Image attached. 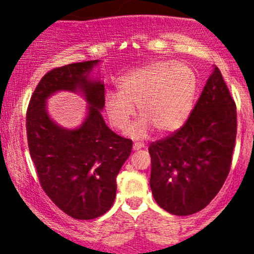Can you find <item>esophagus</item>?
<instances>
[{
	"label": "esophagus",
	"mask_w": 254,
	"mask_h": 254,
	"mask_svg": "<svg viewBox=\"0 0 254 254\" xmlns=\"http://www.w3.org/2000/svg\"><path fill=\"white\" fill-rule=\"evenodd\" d=\"M143 143L142 142H135L134 145H132V148H134L135 151H137V150H140V148H142L143 147Z\"/></svg>",
	"instance_id": "1"
}]
</instances>
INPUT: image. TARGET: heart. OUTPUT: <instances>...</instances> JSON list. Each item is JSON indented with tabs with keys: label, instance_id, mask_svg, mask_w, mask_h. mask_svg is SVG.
I'll use <instances>...</instances> for the list:
<instances>
[{
	"label": "heart",
	"instance_id": "heart-1",
	"mask_svg": "<svg viewBox=\"0 0 254 254\" xmlns=\"http://www.w3.org/2000/svg\"><path fill=\"white\" fill-rule=\"evenodd\" d=\"M198 78L189 67L173 61H157L125 73L118 92L106 94L104 107L111 124L125 130L136 114L142 115L129 129L134 139H143L153 127L161 134L181 129L190 115Z\"/></svg>",
	"mask_w": 254,
	"mask_h": 254
}]
</instances>
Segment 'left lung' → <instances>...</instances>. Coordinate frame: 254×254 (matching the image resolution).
Returning a JSON list of instances; mask_svg holds the SVG:
<instances>
[{
    "mask_svg": "<svg viewBox=\"0 0 254 254\" xmlns=\"http://www.w3.org/2000/svg\"><path fill=\"white\" fill-rule=\"evenodd\" d=\"M236 132V104L215 66L186 124L148 147L156 203L178 216L204 209L226 181Z\"/></svg>",
    "mask_w": 254,
    "mask_h": 254,
    "instance_id": "obj_1",
    "label": "left lung"
}]
</instances>
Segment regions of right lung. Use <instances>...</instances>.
<instances>
[{
	"label": "right lung",
	"instance_id": "add662e5",
	"mask_svg": "<svg viewBox=\"0 0 254 254\" xmlns=\"http://www.w3.org/2000/svg\"><path fill=\"white\" fill-rule=\"evenodd\" d=\"M99 60L49 71L38 83L27 112L30 157L42 188L59 209L77 220L106 214L117 195V176L131 153L132 141L113 132L103 117L104 83L91 77ZM61 90L84 96L87 114L75 129L56 125L46 101Z\"/></svg>",
	"mask_w": 254,
	"mask_h": 254
}]
</instances>
